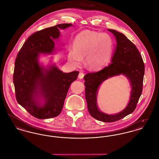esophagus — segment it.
Wrapping results in <instances>:
<instances>
[{
  "label": "esophagus",
  "instance_id": "esophagus-1",
  "mask_svg": "<svg viewBox=\"0 0 159 159\" xmlns=\"http://www.w3.org/2000/svg\"><path fill=\"white\" fill-rule=\"evenodd\" d=\"M84 75V73H83V72H80L79 74V76H78V77H79V79H83Z\"/></svg>",
  "mask_w": 159,
  "mask_h": 159
}]
</instances>
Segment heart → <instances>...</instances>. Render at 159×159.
<instances>
[{
	"mask_svg": "<svg viewBox=\"0 0 159 159\" xmlns=\"http://www.w3.org/2000/svg\"><path fill=\"white\" fill-rule=\"evenodd\" d=\"M73 49L68 50L67 60L75 67L80 66L85 58L86 64L92 70L103 68L110 61L113 51V40L106 33L83 31L76 35Z\"/></svg>",
	"mask_w": 159,
	"mask_h": 159,
	"instance_id": "1",
	"label": "heart"
}]
</instances>
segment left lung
Masks as SVG:
<instances>
[{"label":"left lung","mask_w":159,"mask_h":159,"mask_svg":"<svg viewBox=\"0 0 159 159\" xmlns=\"http://www.w3.org/2000/svg\"><path fill=\"white\" fill-rule=\"evenodd\" d=\"M115 36L116 45L111 64L101 70L86 74L85 98L91 116L104 122H114L134 112L142 93L144 79V64L136 46L123 33L108 29ZM123 75L129 80L131 86L130 99L127 107L120 112L114 115L103 113L98 109L97 95L101 84L108 78Z\"/></svg>","instance_id":"obj_1"}]
</instances>
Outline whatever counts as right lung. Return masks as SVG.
Masks as SVG:
<instances>
[{
  "instance_id": "right-lung-1",
  "label": "right lung",
  "mask_w": 159,
  "mask_h": 159,
  "mask_svg": "<svg viewBox=\"0 0 159 159\" xmlns=\"http://www.w3.org/2000/svg\"><path fill=\"white\" fill-rule=\"evenodd\" d=\"M61 24L31 34L17 55L14 84L18 103L31 115L50 119L60 114L68 88L79 72L63 73L55 64L46 67L39 61L40 54L55 52L54 40L60 37V30L72 26Z\"/></svg>"
}]
</instances>
